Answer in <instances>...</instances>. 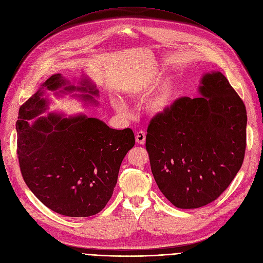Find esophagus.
I'll return each mask as SVG.
<instances>
[{
    "mask_svg": "<svg viewBox=\"0 0 263 263\" xmlns=\"http://www.w3.org/2000/svg\"><path fill=\"white\" fill-rule=\"evenodd\" d=\"M135 139H136V143L140 144V145H144L145 141H146V133L145 131H139L135 135Z\"/></svg>",
    "mask_w": 263,
    "mask_h": 263,
    "instance_id": "1",
    "label": "esophagus"
}]
</instances>
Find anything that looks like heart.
I'll return each mask as SVG.
<instances>
[{"label": "heart", "instance_id": "b5f03b06", "mask_svg": "<svg viewBox=\"0 0 263 263\" xmlns=\"http://www.w3.org/2000/svg\"><path fill=\"white\" fill-rule=\"evenodd\" d=\"M159 74L156 72L145 73L136 78L129 87V93L132 97L144 95L152 90L158 83ZM173 97V85L171 82H165L160 86L152 95L147 102V107L155 114H161L168 109ZM112 106L121 115H130V109L122 100H115L112 102Z\"/></svg>", "mask_w": 263, "mask_h": 263}]
</instances>
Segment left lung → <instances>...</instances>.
<instances>
[{
	"instance_id": "1",
	"label": "left lung",
	"mask_w": 263,
	"mask_h": 263,
	"mask_svg": "<svg viewBox=\"0 0 263 263\" xmlns=\"http://www.w3.org/2000/svg\"><path fill=\"white\" fill-rule=\"evenodd\" d=\"M201 97H181L149 122L146 151L163 196L178 209H198L229 187L243 164L246 107L220 73L205 74Z\"/></svg>"
}]
</instances>
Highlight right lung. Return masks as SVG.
Masks as SVG:
<instances>
[{
    "label": "right lung",
    "instance_id": "add662e5",
    "mask_svg": "<svg viewBox=\"0 0 263 263\" xmlns=\"http://www.w3.org/2000/svg\"><path fill=\"white\" fill-rule=\"evenodd\" d=\"M64 85L61 74H54L43 86L55 90ZM77 89L98 95L86 79ZM42 93L37 91L19 109L16 129L21 175L34 196L51 211L68 217L96 215L112 195L120 164L135 144L134 133L130 128L110 129L85 115L62 118L50 114L30 125L28 120L46 109ZM85 98L92 100L88 95Z\"/></svg>",
    "mask_w": 263,
    "mask_h": 263
}]
</instances>
